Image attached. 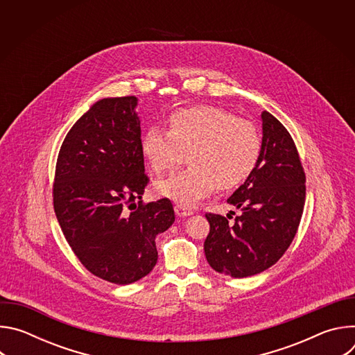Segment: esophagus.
<instances>
[{"instance_id": "esophagus-1", "label": "esophagus", "mask_w": 355, "mask_h": 355, "mask_svg": "<svg viewBox=\"0 0 355 355\" xmlns=\"http://www.w3.org/2000/svg\"><path fill=\"white\" fill-rule=\"evenodd\" d=\"M174 212H175V215L180 216V218H187V216H191V215L193 214L191 208L184 207V205H175V207H174Z\"/></svg>"}]
</instances>
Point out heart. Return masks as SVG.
Instances as JSON below:
<instances>
[{"mask_svg": "<svg viewBox=\"0 0 355 355\" xmlns=\"http://www.w3.org/2000/svg\"><path fill=\"white\" fill-rule=\"evenodd\" d=\"M167 122L168 132L153 126L143 133V157L156 174L175 168L187 153L191 167L157 181L159 195L191 207L216 187H237L254 170L261 143L251 122L212 105L178 110Z\"/></svg>", "mask_w": 355, "mask_h": 355, "instance_id": "obj_1", "label": "heart"}]
</instances>
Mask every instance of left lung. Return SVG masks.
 Returning <instances> with one entry per match:
<instances>
[{
  "label": "left lung",
  "instance_id": "obj_1",
  "mask_svg": "<svg viewBox=\"0 0 355 355\" xmlns=\"http://www.w3.org/2000/svg\"><path fill=\"white\" fill-rule=\"evenodd\" d=\"M261 122L257 164L227 199L240 216L229 223L225 216L207 215V260L232 278L256 275L274 266L292 243L305 205V173L291 135L267 111Z\"/></svg>",
  "mask_w": 355,
  "mask_h": 355
}]
</instances>
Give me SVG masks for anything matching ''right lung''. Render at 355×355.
I'll list each match as a JSON object with an SVG mask.
<instances>
[{
    "mask_svg": "<svg viewBox=\"0 0 355 355\" xmlns=\"http://www.w3.org/2000/svg\"><path fill=\"white\" fill-rule=\"evenodd\" d=\"M136 96L103 98L73 125L58 157L53 205L81 264L118 285L157 263V234L175 220L170 199L141 204L148 181Z\"/></svg>",
    "mask_w": 355,
    "mask_h": 355,
    "instance_id": "right-lung-1",
    "label": "right lung"
}]
</instances>
